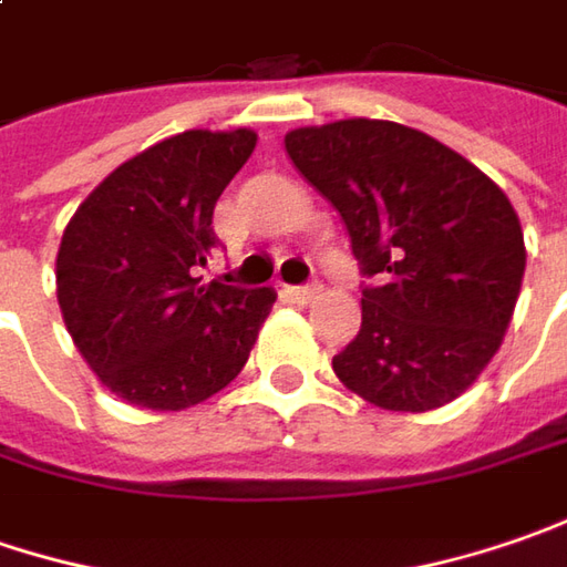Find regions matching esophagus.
Returning a JSON list of instances; mask_svg holds the SVG:
<instances>
[{
    "mask_svg": "<svg viewBox=\"0 0 567 567\" xmlns=\"http://www.w3.org/2000/svg\"><path fill=\"white\" fill-rule=\"evenodd\" d=\"M288 298L295 305H310L313 298H320V285H295V288H288Z\"/></svg>",
    "mask_w": 567,
    "mask_h": 567,
    "instance_id": "obj_1",
    "label": "esophagus"
}]
</instances>
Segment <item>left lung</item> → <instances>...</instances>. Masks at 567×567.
I'll return each mask as SVG.
<instances>
[{"label": "left lung", "mask_w": 567, "mask_h": 567, "mask_svg": "<svg viewBox=\"0 0 567 567\" xmlns=\"http://www.w3.org/2000/svg\"><path fill=\"white\" fill-rule=\"evenodd\" d=\"M285 152L342 215L358 266L361 330L336 378L390 412L456 400L502 349L524 282V231L507 196L454 148L390 120H336Z\"/></svg>", "instance_id": "1"}]
</instances>
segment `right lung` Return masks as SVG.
Returning a JSON list of instances; mask_svg holds the SVG:
<instances>
[{
	"mask_svg": "<svg viewBox=\"0 0 567 567\" xmlns=\"http://www.w3.org/2000/svg\"><path fill=\"white\" fill-rule=\"evenodd\" d=\"M257 148L254 130H186L123 161L69 218L56 254L62 320L87 368L138 409L196 406L235 381L272 288L203 285L212 212Z\"/></svg>",
	"mask_w": 567,
	"mask_h": 567,
	"instance_id": "1",
	"label": "right lung"
}]
</instances>
